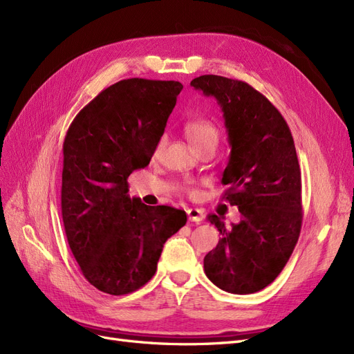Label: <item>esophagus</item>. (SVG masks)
Masks as SVG:
<instances>
[{"label": "esophagus", "instance_id": "obj_1", "mask_svg": "<svg viewBox=\"0 0 354 354\" xmlns=\"http://www.w3.org/2000/svg\"><path fill=\"white\" fill-rule=\"evenodd\" d=\"M186 212H187V217H189L190 221L199 223L203 218V212L201 209H198V208H189Z\"/></svg>", "mask_w": 354, "mask_h": 354}]
</instances>
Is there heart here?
Returning a JSON list of instances; mask_svg holds the SVG:
<instances>
[{
	"label": "heart",
	"instance_id": "1",
	"mask_svg": "<svg viewBox=\"0 0 354 354\" xmlns=\"http://www.w3.org/2000/svg\"><path fill=\"white\" fill-rule=\"evenodd\" d=\"M183 130L187 140L195 149H198L199 146H202L207 142H218L217 127L214 125L209 120H207V118H199V116L190 118V120L185 122ZM185 190L187 194H194L195 192L194 187L190 186H185Z\"/></svg>",
	"mask_w": 354,
	"mask_h": 354
}]
</instances>
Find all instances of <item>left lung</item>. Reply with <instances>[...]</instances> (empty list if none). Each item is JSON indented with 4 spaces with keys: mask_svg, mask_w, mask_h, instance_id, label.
I'll return each mask as SVG.
<instances>
[{
    "mask_svg": "<svg viewBox=\"0 0 354 354\" xmlns=\"http://www.w3.org/2000/svg\"><path fill=\"white\" fill-rule=\"evenodd\" d=\"M190 85L216 97L223 111L232 146L223 199L242 216L229 229L216 214L208 216L221 239L203 259V270L223 291L252 294L282 272L301 230V171L294 138L281 112L250 84L202 75Z\"/></svg>",
    "mask_w": 354,
    "mask_h": 354,
    "instance_id": "obj_1",
    "label": "left lung"
}]
</instances>
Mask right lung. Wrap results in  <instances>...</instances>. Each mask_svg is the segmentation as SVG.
Here are the masks:
<instances>
[{"label": "right lung", "instance_id": "1", "mask_svg": "<svg viewBox=\"0 0 354 354\" xmlns=\"http://www.w3.org/2000/svg\"><path fill=\"white\" fill-rule=\"evenodd\" d=\"M183 85L130 78L100 91L75 116L63 142L62 218L69 248L93 286L111 295L152 279L164 243L185 211L128 196V177L145 168Z\"/></svg>", "mask_w": 354, "mask_h": 354}]
</instances>
